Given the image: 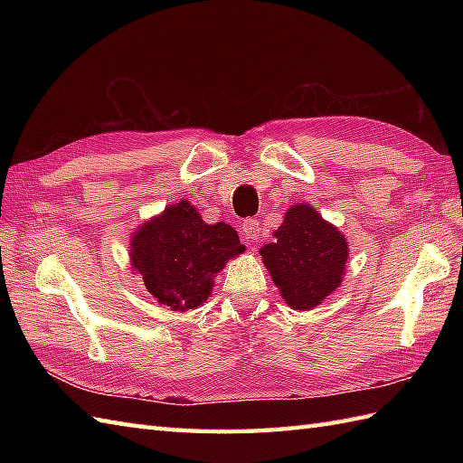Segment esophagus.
<instances>
[{
    "label": "esophagus",
    "instance_id": "esophagus-1",
    "mask_svg": "<svg viewBox=\"0 0 463 463\" xmlns=\"http://www.w3.org/2000/svg\"><path fill=\"white\" fill-rule=\"evenodd\" d=\"M242 234L249 241H257L260 237V224L257 219H247L242 222Z\"/></svg>",
    "mask_w": 463,
    "mask_h": 463
}]
</instances>
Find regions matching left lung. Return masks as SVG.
Masks as SVG:
<instances>
[{"label": "left lung", "instance_id": "8db88e82", "mask_svg": "<svg viewBox=\"0 0 463 463\" xmlns=\"http://www.w3.org/2000/svg\"><path fill=\"white\" fill-rule=\"evenodd\" d=\"M260 254L287 304L308 310L340 287L348 244L312 206L294 204Z\"/></svg>", "mask_w": 463, "mask_h": 463}]
</instances>
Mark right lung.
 <instances>
[{
	"label": "right lung",
	"instance_id": "1",
	"mask_svg": "<svg viewBox=\"0 0 463 463\" xmlns=\"http://www.w3.org/2000/svg\"><path fill=\"white\" fill-rule=\"evenodd\" d=\"M241 252L244 244L231 224H204L186 201L145 222L131 242L133 269L146 290L173 310L203 304L213 290L214 274Z\"/></svg>",
	"mask_w": 463,
	"mask_h": 463
}]
</instances>
